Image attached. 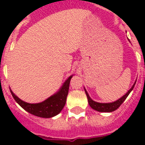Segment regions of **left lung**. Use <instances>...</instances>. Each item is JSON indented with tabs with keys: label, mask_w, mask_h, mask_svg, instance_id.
Here are the masks:
<instances>
[{
	"label": "left lung",
	"mask_w": 145,
	"mask_h": 145,
	"mask_svg": "<svg viewBox=\"0 0 145 145\" xmlns=\"http://www.w3.org/2000/svg\"><path fill=\"white\" fill-rule=\"evenodd\" d=\"M135 83H136V82H135ZM135 83H134V85L132 86V88L127 92V94L124 95L123 97L120 98L118 100H116V102H113V103H99L95 102V101H93L91 99V98L89 97L88 92H87L86 90L85 89V93H86V95H87V98H88V104H89V106H90L92 109H95V110H96V111H99V112H112V111H114L116 109H118L119 107L120 106V105L124 102L125 99H127V97L129 95V94L131 93V91L133 90L134 85H135Z\"/></svg>",
	"instance_id": "8db88e82"
}]
</instances>
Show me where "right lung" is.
<instances>
[{"label":"right lung","mask_w":145,"mask_h":145,"mask_svg":"<svg viewBox=\"0 0 145 145\" xmlns=\"http://www.w3.org/2000/svg\"><path fill=\"white\" fill-rule=\"evenodd\" d=\"M71 78L72 76H71L67 79V81L64 82L62 88H60V90L57 94L52 95L46 100L43 101L40 103H27L21 100L20 99H18L11 91V93L14 99V100L25 110H26L27 112L36 116H39V117L50 118L60 113L61 110L63 109V106H65L67 96L69 91L70 82H71Z\"/></svg>","instance_id":"1"}]
</instances>
